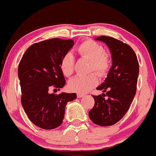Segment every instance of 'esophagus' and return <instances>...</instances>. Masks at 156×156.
I'll return each mask as SVG.
<instances>
[{
	"mask_svg": "<svg viewBox=\"0 0 156 156\" xmlns=\"http://www.w3.org/2000/svg\"><path fill=\"white\" fill-rule=\"evenodd\" d=\"M84 95H85L84 94H81V93H78V94H77V98H80L83 97V96H84Z\"/></svg>",
	"mask_w": 156,
	"mask_h": 156,
	"instance_id": "obj_1",
	"label": "esophagus"
}]
</instances>
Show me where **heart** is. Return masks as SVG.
Segmentation results:
<instances>
[{
	"instance_id": "b5f03b06",
	"label": "heart",
	"mask_w": 156,
	"mask_h": 156,
	"mask_svg": "<svg viewBox=\"0 0 156 156\" xmlns=\"http://www.w3.org/2000/svg\"><path fill=\"white\" fill-rule=\"evenodd\" d=\"M79 55L90 60L89 72L95 71L101 77L108 74L111 68V59L104 52L102 45L92 40H86L80 43L76 48ZM75 58L70 52L62 57L60 62V69L66 77H70L74 73ZM98 83V77L95 73L86 76H77L72 79L68 83L71 91L78 93H86L94 88Z\"/></svg>"
}]
</instances>
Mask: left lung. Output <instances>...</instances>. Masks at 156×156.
I'll use <instances>...</instances> for the list:
<instances>
[{
    "instance_id": "obj_1",
    "label": "left lung",
    "mask_w": 156,
    "mask_h": 156,
    "mask_svg": "<svg viewBox=\"0 0 156 156\" xmlns=\"http://www.w3.org/2000/svg\"><path fill=\"white\" fill-rule=\"evenodd\" d=\"M110 48L113 66L104 83L97 88L100 95H92L94 105L89 112V118L101 126H113L123 118L130 108L137 91L139 63L129 45L111 37H98ZM107 96L108 98L104 97Z\"/></svg>"
}]
</instances>
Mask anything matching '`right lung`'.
<instances>
[{"label": "right lung", "instance_id": "obj_1", "mask_svg": "<svg viewBox=\"0 0 156 156\" xmlns=\"http://www.w3.org/2000/svg\"><path fill=\"white\" fill-rule=\"evenodd\" d=\"M73 46V40L60 38L34 43L19 64L21 103L30 121L43 129L60 126L67 102L76 98V93H49L51 89L60 90L65 86L60 62Z\"/></svg>", "mask_w": 156, "mask_h": 156}]
</instances>
